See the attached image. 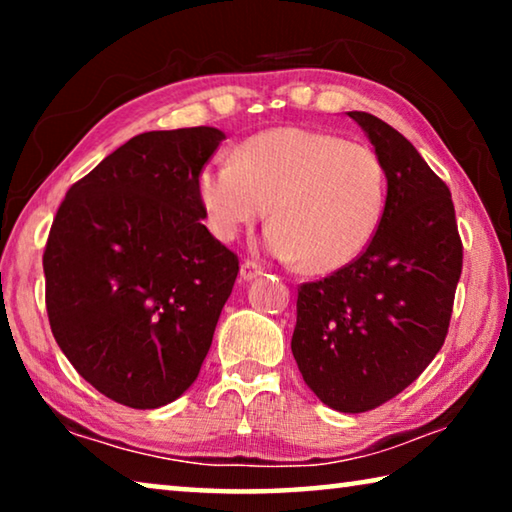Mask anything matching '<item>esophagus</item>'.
I'll return each mask as SVG.
<instances>
[{
    "mask_svg": "<svg viewBox=\"0 0 512 512\" xmlns=\"http://www.w3.org/2000/svg\"><path fill=\"white\" fill-rule=\"evenodd\" d=\"M262 271L264 268L253 262V259H244V262H241V280H255L257 275H262Z\"/></svg>",
    "mask_w": 512,
    "mask_h": 512,
    "instance_id": "1",
    "label": "esophagus"
}]
</instances>
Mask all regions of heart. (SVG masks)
<instances>
[{"mask_svg": "<svg viewBox=\"0 0 512 512\" xmlns=\"http://www.w3.org/2000/svg\"><path fill=\"white\" fill-rule=\"evenodd\" d=\"M196 194L221 241L266 216L264 244L284 262L332 273L354 262L375 237L386 203V173L366 144L282 126L239 146L235 160L198 171Z\"/></svg>", "mask_w": 512, "mask_h": 512, "instance_id": "b5f03b06", "label": "heart"}]
</instances>
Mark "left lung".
<instances>
[{
  "label": "left lung",
  "instance_id": "obj_1",
  "mask_svg": "<svg viewBox=\"0 0 512 512\" xmlns=\"http://www.w3.org/2000/svg\"><path fill=\"white\" fill-rule=\"evenodd\" d=\"M386 173V205L368 248L298 287L291 350L305 384L341 413L377 409L443 348L463 268L449 187L415 146L368 112H348Z\"/></svg>",
  "mask_w": 512,
  "mask_h": 512
}]
</instances>
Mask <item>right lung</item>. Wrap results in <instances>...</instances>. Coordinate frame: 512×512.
<instances>
[{"label":"right lung","instance_id":"add662e5","mask_svg":"<svg viewBox=\"0 0 512 512\" xmlns=\"http://www.w3.org/2000/svg\"><path fill=\"white\" fill-rule=\"evenodd\" d=\"M225 135H135L67 189L42 255L54 339L110 400L158 409L201 372L239 257L205 228L196 176Z\"/></svg>","mask_w":512,"mask_h":512}]
</instances>
